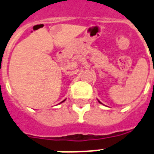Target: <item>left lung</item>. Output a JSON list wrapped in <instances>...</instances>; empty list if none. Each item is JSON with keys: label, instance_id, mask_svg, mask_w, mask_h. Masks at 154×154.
<instances>
[{"label": "left lung", "instance_id": "obj_1", "mask_svg": "<svg viewBox=\"0 0 154 154\" xmlns=\"http://www.w3.org/2000/svg\"><path fill=\"white\" fill-rule=\"evenodd\" d=\"M98 101H99V100H98ZM99 103H101V102H100V101H99Z\"/></svg>", "mask_w": 154, "mask_h": 154}]
</instances>
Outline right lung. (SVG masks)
<instances>
[{"label": "right lung", "mask_w": 154, "mask_h": 154, "mask_svg": "<svg viewBox=\"0 0 154 154\" xmlns=\"http://www.w3.org/2000/svg\"><path fill=\"white\" fill-rule=\"evenodd\" d=\"M64 100H63V101H64ZM63 101H62V102H63Z\"/></svg>", "instance_id": "add662e5"}]
</instances>
